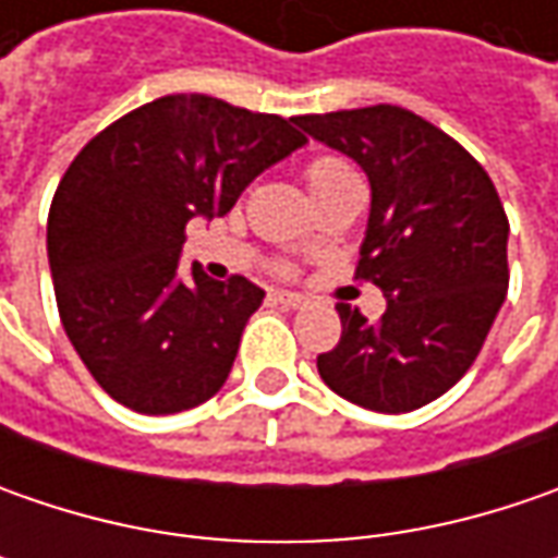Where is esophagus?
Returning <instances> with one entry per match:
<instances>
[{
    "instance_id": "obj_1",
    "label": "esophagus",
    "mask_w": 558,
    "mask_h": 558,
    "mask_svg": "<svg viewBox=\"0 0 558 558\" xmlns=\"http://www.w3.org/2000/svg\"><path fill=\"white\" fill-rule=\"evenodd\" d=\"M272 301H276V304H282L286 311H301V307H307V301H304L301 294H294V291H276V294H272Z\"/></svg>"
}]
</instances>
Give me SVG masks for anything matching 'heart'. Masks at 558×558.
I'll use <instances>...</instances> for the list:
<instances>
[{"label":"heart","mask_w":558,"mask_h":558,"mask_svg":"<svg viewBox=\"0 0 558 558\" xmlns=\"http://www.w3.org/2000/svg\"><path fill=\"white\" fill-rule=\"evenodd\" d=\"M304 177H307L311 192L316 195V192H323L329 185L354 177V170H351V163L344 161V158H338V155H316V158L304 163Z\"/></svg>","instance_id":"obj_1"}]
</instances>
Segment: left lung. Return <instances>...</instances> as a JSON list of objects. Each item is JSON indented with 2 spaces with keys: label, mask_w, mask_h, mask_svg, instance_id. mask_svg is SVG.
<instances>
[{
  "label": "left lung",
  "mask_w": 558,
  "mask_h": 558,
  "mask_svg": "<svg viewBox=\"0 0 558 558\" xmlns=\"http://www.w3.org/2000/svg\"><path fill=\"white\" fill-rule=\"evenodd\" d=\"M294 123L366 170L373 210L354 276L388 298L375 323L338 304L341 338L316 356V369L356 407L418 410L469 373L504 304V202L460 142L407 108L373 105Z\"/></svg>",
  "instance_id": "obj_1"
}]
</instances>
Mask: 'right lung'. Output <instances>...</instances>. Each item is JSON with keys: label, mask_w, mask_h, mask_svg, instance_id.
<instances>
[{"label": "right lung", "mask_w": 558, "mask_h": 558, "mask_svg": "<svg viewBox=\"0 0 558 558\" xmlns=\"http://www.w3.org/2000/svg\"><path fill=\"white\" fill-rule=\"evenodd\" d=\"M294 118L210 96H163L83 145L49 207V267L61 326L118 403L170 416L223 388L264 291L217 282L180 251L192 217H223L245 185L307 136Z\"/></svg>", "instance_id": "1"}]
</instances>
